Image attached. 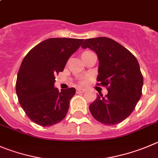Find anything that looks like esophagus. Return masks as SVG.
Masks as SVG:
<instances>
[{"mask_svg":"<svg viewBox=\"0 0 158 158\" xmlns=\"http://www.w3.org/2000/svg\"><path fill=\"white\" fill-rule=\"evenodd\" d=\"M86 91V89H82V88H78V89H76V93L77 94H80V93H83Z\"/></svg>","mask_w":158,"mask_h":158,"instance_id":"1","label":"esophagus"}]
</instances>
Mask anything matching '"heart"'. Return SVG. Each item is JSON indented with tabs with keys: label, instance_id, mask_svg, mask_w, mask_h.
<instances>
[{
	"label": "heart",
	"instance_id": "b5f03b06",
	"mask_svg": "<svg viewBox=\"0 0 158 158\" xmlns=\"http://www.w3.org/2000/svg\"><path fill=\"white\" fill-rule=\"evenodd\" d=\"M89 51H86V52H84L83 54H86V53H89Z\"/></svg>",
	"mask_w": 158,
	"mask_h": 158
}]
</instances>
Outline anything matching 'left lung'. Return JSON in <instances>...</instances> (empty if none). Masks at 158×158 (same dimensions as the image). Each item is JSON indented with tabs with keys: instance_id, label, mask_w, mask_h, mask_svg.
Returning a JSON list of instances; mask_svg holds the SVG:
<instances>
[{
	"instance_id": "8db88e82",
	"label": "left lung",
	"mask_w": 158,
	"mask_h": 158,
	"mask_svg": "<svg viewBox=\"0 0 158 158\" xmlns=\"http://www.w3.org/2000/svg\"><path fill=\"white\" fill-rule=\"evenodd\" d=\"M82 48L97 54V80L108 91L105 97L97 96L89 105L91 114L107 126L120 123L130 115L142 95L143 77L139 62L129 50L110 38L86 39Z\"/></svg>"
}]
</instances>
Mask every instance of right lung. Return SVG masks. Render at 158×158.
I'll return each instance as SVG.
<instances>
[{
  "label": "right lung",
  "mask_w": 158,
  "mask_h": 158,
  "mask_svg": "<svg viewBox=\"0 0 158 158\" xmlns=\"http://www.w3.org/2000/svg\"><path fill=\"white\" fill-rule=\"evenodd\" d=\"M83 41L73 38H50L30 50L19 68L16 94L30 120L51 126L65 118L75 88H54L55 76L63 72L69 57Z\"/></svg>",
  "instance_id": "obj_1"
}]
</instances>
